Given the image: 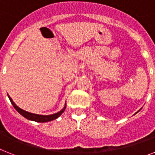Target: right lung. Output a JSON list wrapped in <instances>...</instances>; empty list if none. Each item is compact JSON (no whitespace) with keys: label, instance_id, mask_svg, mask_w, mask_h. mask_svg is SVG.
<instances>
[{"label":"right lung","instance_id":"obj_1","mask_svg":"<svg viewBox=\"0 0 155 155\" xmlns=\"http://www.w3.org/2000/svg\"><path fill=\"white\" fill-rule=\"evenodd\" d=\"M8 98L10 99L11 102L12 104L13 105L14 108L16 109V110L18 112L21 116H23L25 118L28 119L29 120H32V121H35V122H38V123H46V122H49V121H52L53 120H56L59 117V116H61L63 113L64 112L66 109V105L64 106V109H62L61 111L58 112V113H55V114H52V115H48V116H42V115H38V114H34V113H28V112H26V111L23 110V109H20L18 106L15 105V103L13 102V100L12 99L9 95L8 94Z\"/></svg>","mask_w":155,"mask_h":155}]
</instances>
